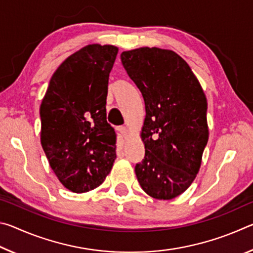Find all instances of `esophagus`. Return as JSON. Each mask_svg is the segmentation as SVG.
I'll use <instances>...</instances> for the list:
<instances>
[{"label":"esophagus","instance_id":"obj_1","mask_svg":"<svg viewBox=\"0 0 253 253\" xmlns=\"http://www.w3.org/2000/svg\"><path fill=\"white\" fill-rule=\"evenodd\" d=\"M118 131L121 132V135H122V137L123 138H127L128 137V130H127V128L126 127H124V126H122V127H119L118 128Z\"/></svg>","mask_w":253,"mask_h":253}]
</instances>
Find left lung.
Returning <instances> with one entry per match:
<instances>
[{
	"label": "left lung",
	"mask_w": 253,
	"mask_h": 253,
	"mask_svg": "<svg viewBox=\"0 0 253 253\" xmlns=\"http://www.w3.org/2000/svg\"><path fill=\"white\" fill-rule=\"evenodd\" d=\"M127 75L142 92L144 160L137 179L157 200H172L199 173L209 139L207 97L186 61L172 50L138 48L121 54Z\"/></svg>",
	"instance_id": "left-lung-1"
}]
</instances>
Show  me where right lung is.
Segmentation results:
<instances>
[{
    "label": "right lung",
    "mask_w": 253,
    "mask_h": 253,
    "mask_svg": "<svg viewBox=\"0 0 253 253\" xmlns=\"http://www.w3.org/2000/svg\"><path fill=\"white\" fill-rule=\"evenodd\" d=\"M117 53V46L89 44L71 54L51 77L41 102L42 148L59 181L75 193L99 186L116 160L106 99Z\"/></svg>",
    "instance_id": "add662e5"
}]
</instances>
